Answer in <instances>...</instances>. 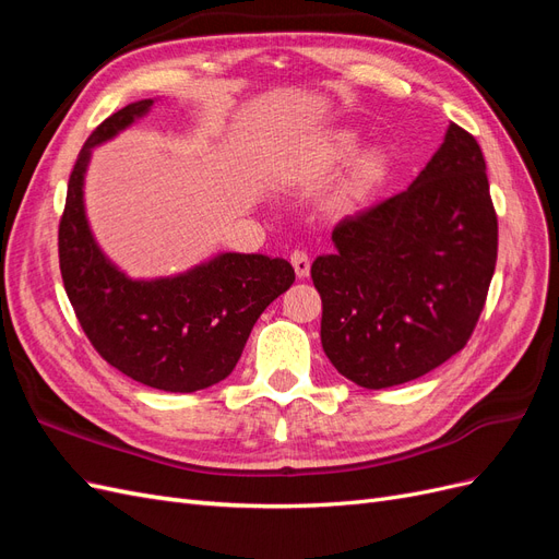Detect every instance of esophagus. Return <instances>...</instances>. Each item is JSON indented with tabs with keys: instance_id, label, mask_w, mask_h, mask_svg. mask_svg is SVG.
Here are the masks:
<instances>
[{
	"instance_id": "esophagus-1",
	"label": "esophagus",
	"mask_w": 559,
	"mask_h": 559,
	"mask_svg": "<svg viewBox=\"0 0 559 559\" xmlns=\"http://www.w3.org/2000/svg\"><path fill=\"white\" fill-rule=\"evenodd\" d=\"M292 265H294L296 275H298L300 280L308 277V273H310V257H308L306 251L296 249V251H292Z\"/></svg>"
}]
</instances>
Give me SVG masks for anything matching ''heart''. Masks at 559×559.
<instances>
[{
    "mask_svg": "<svg viewBox=\"0 0 559 559\" xmlns=\"http://www.w3.org/2000/svg\"><path fill=\"white\" fill-rule=\"evenodd\" d=\"M354 148H357V138H354L352 132H341V134H335V140L329 148V158L331 160L347 158ZM384 167H386V163H384V156L380 154V151H366V154H361L357 160H354L349 181L335 193L333 207L335 210L352 207V202L364 198L384 177Z\"/></svg>",
    "mask_w": 559,
    "mask_h": 559,
    "instance_id": "1",
    "label": "heart"
}]
</instances>
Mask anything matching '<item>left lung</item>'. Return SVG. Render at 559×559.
Segmentation results:
<instances>
[{
	"label": "left lung",
	"mask_w": 559,
	"mask_h": 559,
	"mask_svg": "<svg viewBox=\"0 0 559 559\" xmlns=\"http://www.w3.org/2000/svg\"><path fill=\"white\" fill-rule=\"evenodd\" d=\"M317 257L321 345L366 389L421 378L464 349L497 265V212L483 151L450 123L405 189L343 218Z\"/></svg>",
	"instance_id": "1"
}]
</instances>
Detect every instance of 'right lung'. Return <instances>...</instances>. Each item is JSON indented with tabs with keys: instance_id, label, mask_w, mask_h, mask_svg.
Masks as SVG:
<instances>
[{
	"instance_id": "obj_1",
	"label": "right lung",
	"mask_w": 559,
	"mask_h": 559,
	"mask_svg": "<svg viewBox=\"0 0 559 559\" xmlns=\"http://www.w3.org/2000/svg\"><path fill=\"white\" fill-rule=\"evenodd\" d=\"M154 99L111 114L83 144L67 183L58 228L60 273L83 333L107 364L163 392L191 394L233 373L261 312L296 280L289 261L263 253H218L189 273L130 280L97 247L83 175L93 146L111 140Z\"/></svg>"
}]
</instances>
